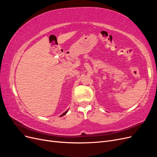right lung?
Instances as JSON below:
<instances>
[{
  "mask_svg": "<svg viewBox=\"0 0 157 157\" xmlns=\"http://www.w3.org/2000/svg\"><path fill=\"white\" fill-rule=\"evenodd\" d=\"M67 111H68V110H67V111H65V112H64V113H63V114H62V115H60V117H63V115H65V114H66V113H67Z\"/></svg>",
  "mask_w": 157,
  "mask_h": 157,
  "instance_id": "add662e5",
  "label": "right lung"
}]
</instances>
